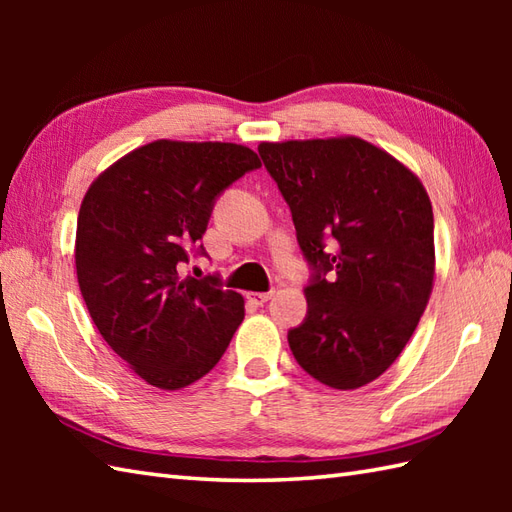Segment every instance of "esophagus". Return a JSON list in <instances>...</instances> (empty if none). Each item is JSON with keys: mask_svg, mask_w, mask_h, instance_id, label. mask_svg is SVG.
<instances>
[{"mask_svg": "<svg viewBox=\"0 0 512 512\" xmlns=\"http://www.w3.org/2000/svg\"><path fill=\"white\" fill-rule=\"evenodd\" d=\"M273 295H275L273 290H268V292H248V299L253 301V303H257V306H264L268 299H273Z\"/></svg>", "mask_w": 512, "mask_h": 512, "instance_id": "esophagus-1", "label": "esophagus"}]
</instances>
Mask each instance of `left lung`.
I'll return each mask as SVG.
<instances>
[{
    "label": "left lung",
    "mask_w": 512,
    "mask_h": 512,
    "mask_svg": "<svg viewBox=\"0 0 512 512\" xmlns=\"http://www.w3.org/2000/svg\"><path fill=\"white\" fill-rule=\"evenodd\" d=\"M259 156L314 268L303 290L308 317L288 332L290 350L332 389L372 383L405 350L433 290L427 189L358 136L259 143Z\"/></svg>",
    "instance_id": "8db88e82"
}]
</instances>
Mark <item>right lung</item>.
<instances>
[{
    "label": "right lung",
    "instance_id": "1",
    "mask_svg": "<svg viewBox=\"0 0 512 512\" xmlns=\"http://www.w3.org/2000/svg\"><path fill=\"white\" fill-rule=\"evenodd\" d=\"M235 143L154 140L99 173L76 220V279L107 345L145 383L176 391L220 361L244 319V297L217 277L180 275L217 195L250 169Z\"/></svg>",
    "mask_w": 512,
    "mask_h": 512
}]
</instances>
